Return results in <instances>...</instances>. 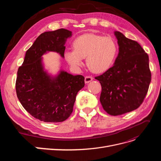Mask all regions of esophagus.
Segmentation results:
<instances>
[{"instance_id": "obj_1", "label": "esophagus", "mask_w": 161, "mask_h": 161, "mask_svg": "<svg viewBox=\"0 0 161 161\" xmlns=\"http://www.w3.org/2000/svg\"><path fill=\"white\" fill-rule=\"evenodd\" d=\"M93 79V78H92L91 76H86L85 78V83H89L91 80H92Z\"/></svg>"}]
</instances>
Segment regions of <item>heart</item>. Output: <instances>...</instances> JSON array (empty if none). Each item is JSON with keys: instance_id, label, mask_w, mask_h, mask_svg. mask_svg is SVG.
I'll return each mask as SVG.
<instances>
[{"instance_id": "b5f03b06", "label": "heart", "mask_w": 161, "mask_h": 161, "mask_svg": "<svg viewBox=\"0 0 161 161\" xmlns=\"http://www.w3.org/2000/svg\"><path fill=\"white\" fill-rule=\"evenodd\" d=\"M72 46L74 49L67 50L64 53L66 62L74 69H79L86 57L87 65L97 73L110 69L118 52V43L113 37L94 33L77 37Z\"/></svg>"}]
</instances>
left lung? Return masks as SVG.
Wrapping results in <instances>:
<instances>
[{
  "instance_id": "obj_1",
  "label": "left lung",
  "mask_w": 161,
  "mask_h": 161,
  "mask_svg": "<svg viewBox=\"0 0 161 161\" xmlns=\"http://www.w3.org/2000/svg\"><path fill=\"white\" fill-rule=\"evenodd\" d=\"M115 35L119 53L114 65L95 77L101 85L100 102L108 114L120 115L141 105L151 81L148 55L139 43L119 31Z\"/></svg>"
}]
</instances>
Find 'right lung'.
Returning <instances> with one entry per match:
<instances>
[{"mask_svg":"<svg viewBox=\"0 0 161 161\" xmlns=\"http://www.w3.org/2000/svg\"><path fill=\"white\" fill-rule=\"evenodd\" d=\"M65 29L42 33L26 52L19 68L15 88L18 99L29 114L44 122H62L73 111L76 96L85 86V77L61 71L52 79L43 70L42 56L48 51L64 57L67 38Z\"/></svg>","mask_w":161,"mask_h":161,"instance_id":"add662e5","label":"right lung"}]
</instances>
